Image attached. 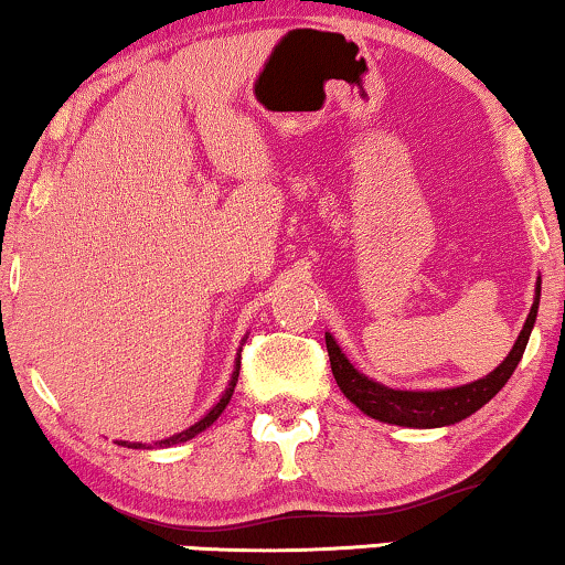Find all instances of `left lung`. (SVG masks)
Instances as JSON below:
<instances>
[{
	"instance_id": "1",
	"label": "left lung",
	"mask_w": 565,
	"mask_h": 565,
	"mask_svg": "<svg viewBox=\"0 0 565 565\" xmlns=\"http://www.w3.org/2000/svg\"><path fill=\"white\" fill-rule=\"evenodd\" d=\"M537 303H540V282L535 290V303L530 308L527 321L516 337V342L509 352V358L501 365L489 373L481 381L460 385V388H447V391H393L388 385H381L370 381L358 370L352 367V362L344 358L334 339L327 334V350L331 373L337 377V385L342 388L347 398L354 406H360L367 416H373L377 422L398 424V427H447L466 416L476 414L478 408L497 396L504 388V383L512 377L514 367L520 365L524 347H527L530 331L535 327L537 319Z\"/></svg>"
}]
</instances>
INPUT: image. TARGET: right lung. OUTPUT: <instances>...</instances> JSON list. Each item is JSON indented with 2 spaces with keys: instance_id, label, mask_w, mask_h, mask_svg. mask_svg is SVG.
I'll return each instance as SVG.
<instances>
[{
  "instance_id": "1",
  "label": "right lung",
  "mask_w": 565,
  "mask_h": 565,
  "mask_svg": "<svg viewBox=\"0 0 565 565\" xmlns=\"http://www.w3.org/2000/svg\"><path fill=\"white\" fill-rule=\"evenodd\" d=\"M238 360H236V370H234V375H231V383H228V388H226V393H223V398L218 401V404H215L211 412H207L203 419H200L198 424H192L190 429H184V431H180V435H174V437H169V439H164V443H159V447H169V445H180V443H188V439H192L195 435H200V431H203L205 427H211V424L218 419L221 416V412L223 408L228 406V401H231V396H234V388H236V381H238ZM122 447H134V450H146V445H141V443H120Z\"/></svg>"
}]
</instances>
